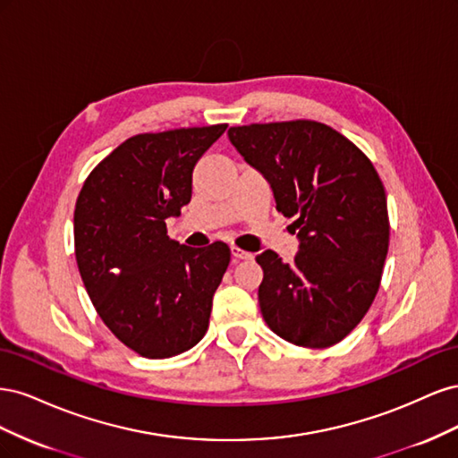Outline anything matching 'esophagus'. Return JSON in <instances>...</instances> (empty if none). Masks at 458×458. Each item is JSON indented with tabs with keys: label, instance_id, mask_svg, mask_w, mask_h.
<instances>
[{
	"label": "esophagus",
	"instance_id": "1",
	"mask_svg": "<svg viewBox=\"0 0 458 458\" xmlns=\"http://www.w3.org/2000/svg\"><path fill=\"white\" fill-rule=\"evenodd\" d=\"M231 254H233V258L237 259V261H239V259H252V254L242 250V248H239V246H233V248H231Z\"/></svg>",
	"mask_w": 458,
	"mask_h": 458
}]
</instances>
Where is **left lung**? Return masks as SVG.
Masks as SVG:
<instances>
[{
	"mask_svg": "<svg viewBox=\"0 0 458 458\" xmlns=\"http://www.w3.org/2000/svg\"><path fill=\"white\" fill-rule=\"evenodd\" d=\"M244 160L267 179L276 210L294 217L290 263L266 250L258 290L267 327L301 348H330L361 323L390 246L382 179L348 137L315 120L229 128Z\"/></svg>",
	"mask_w": 458,
	"mask_h": 458,
	"instance_id": "1",
	"label": "left lung"
}]
</instances>
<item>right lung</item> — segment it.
Returning a JSON list of instances; mask_svg holds the SVG:
<instances>
[{
	"instance_id": "obj_1",
	"label": "right lung",
	"mask_w": 458,
	"mask_h": 458,
	"mask_svg": "<svg viewBox=\"0 0 458 458\" xmlns=\"http://www.w3.org/2000/svg\"><path fill=\"white\" fill-rule=\"evenodd\" d=\"M227 123L140 133L95 165L74 210V252L95 311L130 350L164 359L210 325L231 261L225 242L189 248L165 219L191 202L192 170Z\"/></svg>"
}]
</instances>
